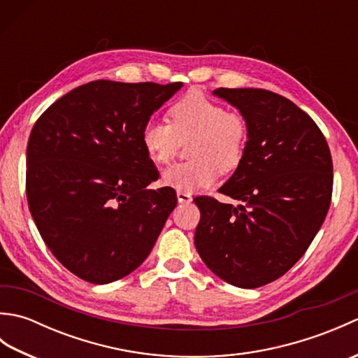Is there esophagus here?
I'll return each instance as SVG.
<instances>
[{
  "mask_svg": "<svg viewBox=\"0 0 358 358\" xmlns=\"http://www.w3.org/2000/svg\"><path fill=\"white\" fill-rule=\"evenodd\" d=\"M177 200H178V203H181V204H189L192 201V195L189 194V192H181V191H178L177 192Z\"/></svg>",
  "mask_w": 358,
  "mask_h": 358,
  "instance_id": "obj_1",
  "label": "esophagus"
}]
</instances>
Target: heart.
I'll list each match as a JSON object with an SVG mask.
<instances>
[{
    "label": "heart",
    "mask_w": 358,
    "mask_h": 358,
    "mask_svg": "<svg viewBox=\"0 0 358 358\" xmlns=\"http://www.w3.org/2000/svg\"><path fill=\"white\" fill-rule=\"evenodd\" d=\"M169 123L149 120L141 131V144L157 164L177 157L183 143L192 159L173 164L162 173L163 185L181 192H195L214 185L220 173L232 172L241 164L249 143V126L241 113L227 110L201 92H191L175 101Z\"/></svg>",
    "instance_id": "b5f03b06"
}]
</instances>
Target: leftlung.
I'll return each instance as SVG.
<instances>
[{"mask_svg":"<svg viewBox=\"0 0 358 358\" xmlns=\"http://www.w3.org/2000/svg\"><path fill=\"white\" fill-rule=\"evenodd\" d=\"M214 95L249 126L245 158L218 189L238 206L196 196L195 248L208 268L238 287L280 278L306 252L329 210L332 158L305 110L264 89L218 87Z\"/></svg>","mask_w":358,"mask_h":358,"instance_id":"left-lung-1","label":"left lung"}]
</instances>
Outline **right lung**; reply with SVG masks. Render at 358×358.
<instances>
[{"label": "right lung", "mask_w": 358, "mask_h": 358, "mask_svg": "<svg viewBox=\"0 0 358 358\" xmlns=\"http://www.w3.org/2000/svg\"><path fill=\"white\" fill-rule=\"evenodd\" d=\"M183 83L90 81L36 120L26 155L30 214L57 260L106 285L146 260L177 206L141 144L152 113Z\"/></svg>", "instance_id": "add662e5"}]
</instances>
